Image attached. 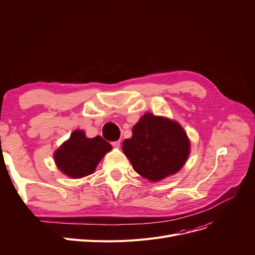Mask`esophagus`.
<instances>
[{"mask_svg": "<svg viewBox=\"0 0 255 255\" xmlns=\"http://www.w3.org/2000/svg\"><path fill=\"white\" fill-rule=\"evenodd\" d=\"M112 144H113L114 148H117V149H119V148H120V145H121V141H120V140H117V141H114V142H112Z\"/></svg>", "mask_w": 255, "mask_h": 255, "instance_id": "1", "label": "esophagus"}]
</instances>
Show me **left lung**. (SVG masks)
<instances>
[{
  "mask_svg": "<svg viewBox=\"0 0 255 255\" xmlns=\"http://www.w3.org/2000/svg\"><path fill=\"white\" fill-rule=\"evenodd\" d=\"M122 149L138 175L159 182L181 170L190 154V140L176 121L146 113Z\"/></svg>",
  "mask_w": 255,
  "mask_h": 255,
  "instance_id": "left-lung-1",
  "label": "left lung"
}]
</instances>
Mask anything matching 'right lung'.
Segmentation results:
<instances>
[{"mask_svg":"<svg viewBox=\"0 0 255 255\" xmlns=\"http://www.w3.org/2000/svg\"><path fill=\"white\" fill-rule=\"evenodd\" d=\"M111 150V143L101 136L89 138L83 130L77 129L53 153V159L65 176L80 179L92 175L100 160Z\"/></svg>","mask_w":255,"mask_h":255,"instance_id":"obj_1","label":"right lung"}]
</instances>
